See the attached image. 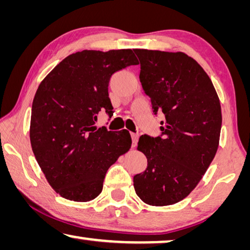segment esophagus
<instances>
[{"label": "esophagus", "mask_w": 250, "mask_h": 250, "mask_svg": "<svg viewBox=\"0 0 250 250\" xmlns=\"http://www.w3.org/2000/svg\"><path fill=\"white\" fill-rule=\"evenodd\" d=\"M138 138H139V134L138 133H131V139H132V146H137Z\"/></svg>", "instance_id": "1"}]
</instances>
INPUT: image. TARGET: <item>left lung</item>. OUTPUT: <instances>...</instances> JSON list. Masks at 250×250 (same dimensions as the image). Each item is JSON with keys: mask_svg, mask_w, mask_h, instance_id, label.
I'll return each instance as SVG.
<instances>
[{"mask_svg": "<svg viewBox=\"0 0 250 250\" xmlns=\"http://www.w3.org/2000/svg\"><path fill=\"white\" fill-rule=\"evenodd\" d=\"M139 79L154 114L161 111V136H141L138 150L148 166L133 177L138 197L168 206L187 197L207 171L219 145L221 108L213 84L184 52L134 49Z\"/></svg>", "mask_w": 250, "mask_h": 250, "instance_id": "obj_1", "label": "left lung"}]
</instances>
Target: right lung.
<instances>
[{"instance_id": "obj_1", "label": "right lung", "mask_w": 250, "mask_h": 250, "mask_svg": "<svg viewBox=\"0 0 250 250\" xmlns=\"http://www.w3.org/2000/svg\"><path fill=\"white\" fill-rule=\"evenodd\" d=\"M132 50H83L62 60L40 83L31 113L30 140L55 192L90 201L100 195L106 170L131 146L125 129H97L100 111L112 116L111 75L138 64Z\"/></svg>"}]
</instances>
